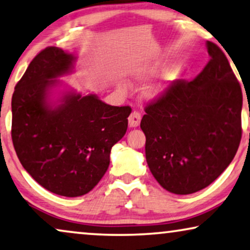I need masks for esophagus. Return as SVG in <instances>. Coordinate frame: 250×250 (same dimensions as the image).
Masks as SVG:
<instances>
[{"label":"esophagus","mask_w":250,"mask_h":250,"mask_svg":"<svg viewBox=\"0 0 250 250\" xmlns=\"http://www.w3.org/2000/svg\"><path fill=\"white\" fill-rule=\"evenodd\" d=\"M128 120H129V125H130L131 128H136V127H138L139 123H141L142 115L139 114L137 111H134L130 115H129Z\"/></svg>","instance_id":"esophagus-1"}]
</instances>
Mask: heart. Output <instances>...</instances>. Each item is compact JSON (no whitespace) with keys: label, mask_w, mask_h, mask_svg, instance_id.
I'll return each mask as SVG.
<instances>
[{"label":"heart","mask_w":250,"mask_h":250,"mask_svg":"<svg viewBox=\"0 0 250 250\" xmlns=\"http://www.w3.org/2000/svg\"><path fill=\"white\" fill-rule=\"evenodd\" d=\"M159 65L153 62V64H148L145 65L144 67H141L139 69H137L136 72V78L137 79H144L147 78L148 75L153 74L158 71ZM171 83V78L169 76V74H165L162 76L159 81H155L148 84L147 86H145L144 90H143V95H144L145 98L147 99H156L159 97H161L162 95L165 94L166 90L169 88Z\"/></svg>","instance_id":"1"}]
</instances>
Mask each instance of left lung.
<instances>
[{"label":"left lung","instance_id":"8db88e82","mask_svg":"<svg viewBox=\"0 0 250 250\" xmlns=\"http://www.w3.org/2000/svg\"><path fill=\"white\" fill-rule=\"evenodd\" d=\"M210 61L192 81L177 80L145 106L141 121L152 175L175 194L211 184L241 141L242 91L224 52L207 42Z\"/></svg>","mask_w":250,"mask_h":250}]
</instances>
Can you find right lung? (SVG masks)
<instances>
[{
	"label": "right lung",
	"mask_w": 250,
	"mask_h": 250,
	"mask_svg": "<svg viewBox=\"0 0 250 250\" xmlns=\"http://www.w3.org/2000/svg\"><path fill=\"white\" fill-rule=\"evenodd\" d=\"M75 61L57 46L42 50L17 83L11 102V137L22 167L45 189L68 198L98 184L131 113L130 106L72 91L52 105L49 94L56 79L72 72Z\"/></svg>",
	"instance_id": "add662e5"
}]
</instances>
